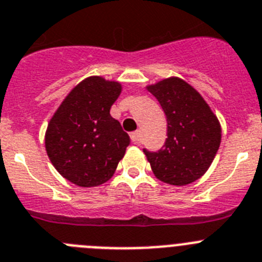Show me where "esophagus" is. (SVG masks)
<instances>
[{"label": "esophagus", "mask_w": 262, "mask_h": 262, "mask_svg": "<svg viewBox=\"0 0 262 262\" xmlns=\"http://www.w3.org/2000/svg\"><path fill=\"white\" fill-rule=\"evenodd\" d=\"M141 137H142V133L141 130H136L133 133H130V140L133 141L134 143H140L141 142Z\"/></svg>", "instance_id": "1"}]
</instances>
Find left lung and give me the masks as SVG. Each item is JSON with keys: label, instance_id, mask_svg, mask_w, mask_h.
Listing matches in <instances>:
<instances>
[{"label": "left lung", "instance_id": "8db88e82", "mask_svg": "<svg viewBox=\"0 0 262 262\" xmlns=\"http://www.w3.org/2000/svg\"><path fill=\"white\" fill-rule=\"evenodd\" d=\"M167 117V138L158 151L143 152L159 180L187 185L210 167L222 130L213 111L190 84L180 78L163 79L147 87Z\"/></svg>", "mask_w": 262, "mask_h": 262}]
</instances>
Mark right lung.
<instances>
[{"label":"right lung","mask_w":262,"mask_h":262,"mask_svg":"<svg viewBox=\"0 0 262 262\" xmlns=\"http://www.w3.org/2000/svg\"><path fill=\"white\" fill-rule=\"evenodd\" d=\"M120 93L119 82L89 77L70 91L49 121L47 154L70 183L98 187L116 171L130 142L110 115Z\"/></svg>","instance_id":"add662e5"}]
</instances>
